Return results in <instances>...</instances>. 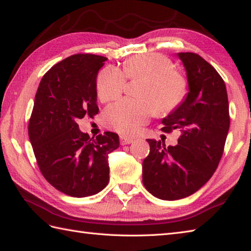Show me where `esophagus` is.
Masks as SVG:
<instances>
[{
	"label": "esophagus",
	"instance_id": "1",
	"mask_svg": "<svg viewBox=\"0 0 251 251\" xmlns=\"http://www.w3.org/2000/svg\"><path fill=\"white\" fill-rule=\"evenodd\" d=\"M121 139V145H130V143L134 142V138H130V137H126V136H121L120 137Z\"/></svg>",
	"mask_w": 251,
	"mask_h": 251
}]
</instances>
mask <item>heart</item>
I'll return each instance as SVG.
<instances>
[{"instance_id":"obj_1","label":"heart","mask_w":251,"mask_h":251,"mask_svg":"<svg viewBox=\"0 0 251 251\" xmlns=\"http://www.w3.org/2000/svg\"><path fill=\"white\" fill-rule=\"evenodd\" d=\"M127 79H142L140 99L125 98L104 110L103 120L109 128L125 136L136 135L150 117L159 111H169L182 102L186 93L183 76L173 69L166 58L156 54L129 58L122 70L110 66L102 69L96 81V90L101 102L119 98Z\"/></svg>"}]
</instances>
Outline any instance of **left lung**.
<instances>
[{
    "label": "left lung",
    "instance_id": "8db88e82",
    "mask_svg": "<svg viewBox=\"0 0 251 251\" xmlns=\"http://www.w3.org/2000/svg\"><path fill=\"white\" fill-rule=\"evenodd\" d=\"M189 93L178 108L163 119L164 132L181 131L178 145L166 147L148 139L150 153L142 164V182L157 199L176 201L195 193L219 165L230 128L225 81L204 58L179 52Z\"/></svg>",
    "mask_w": 251,
    "mask_h": 251
}]
</instances>
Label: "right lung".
Masks as SVG:
<instances>
[{
  "label": "right lung",
  "instance_id": "right-lung-1",
  "mask_svg": "<svg viewBox=\"0 0 251 251\" xmlns=\"http://www.w3.org/2000/svg\"><path fill=\"white\" fill-rule=\"evenodd\" d=\"M106 58L76 54L56 63L37 88L29 138L42 175L73 197L97 194L109 182V154L119 136L105 131L90 138L76 121L98 114L96 79Z\"/></svg>",
  "mask_w": 251,
  "mask_h": 251
}]
</instances>
